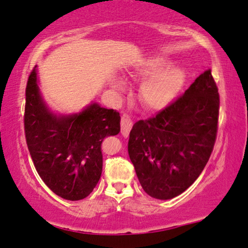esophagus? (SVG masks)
<instances>
[{
	"label": "esophagus",
	"mask_w": 248,
	"mask_h": 248,
	"mask_svg": "<svg viewBox=\"0 0 248 248\" xmlns=\"http://www.w3.org/2000/svg\"><path fill=\"white\" fill-rule=\"evenodd\" d=\"M120 127H121V133H123V136L128 137L129 132H130L132 128V120L130 119V117H129L127 113H124V115L121 116Z\"/></svg>",
	"instance_id": "esophagus-1"
}]
</instances>
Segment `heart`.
<instances>
[{"label":"heart","instance_id":"1","mask_svg":"<svg viewBox=\"0 0 248 248\" xmlns=\"http://www.w3.org/2000/svg\"><path fill=\"white\" fill-rule=\"evenodd\" d=\"M166 57H153L144 61L135 70L137 80L144 81L140 89V100L152 111L167 108L173 101L186 82V72L179 66H170ZM113 87L124 90V84L115 81Z\"/></svg>","mask_w":248,"mask_h":248}]
</instances>
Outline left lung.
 <instances>
[{
	"mask_svg": "<svg viewBox=\"0 0 248 248\" xmlns=\"http://www.w3.org/2000/svg\"><path fill=\"white\" fill-rule=\"evenodd\" d=\"M218 110V89L207 69L167 108L133 124L128 152L145 193L169 200L194 183L213 151Z\"/></svg>",
	"mask_w": 248,
	"mask_h": 248,
	"instance_id": "1",
	"label": "left lung"
}]
</instances>
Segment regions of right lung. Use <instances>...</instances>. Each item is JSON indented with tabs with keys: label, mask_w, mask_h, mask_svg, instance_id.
Listing matches in <instances>:
<instances>
[{
	"label": "right lung",
	"mask_w": 248,
	"mask_h": 248,
	"mask_svg": "<svg viewBox=\"0 0 248 248\" xmlns=\"http://www.w3.org/2000/svg\"><path fill=\"white\" fill-rule=\"evenodd\" d=\"M25 97V138L37 173L61 198L85 199L100 179L103 140L120 131L119 112L93 103L75 115H53L39 93L35 68Z\"/></svg>",
	"instance_id": "obj_1"
}]
</instances>
